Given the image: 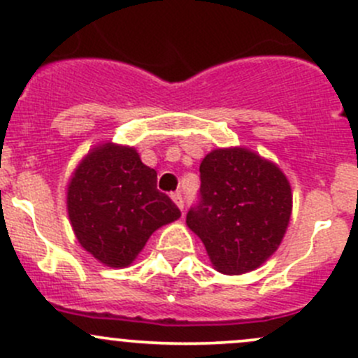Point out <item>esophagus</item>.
<instances>
[{"mask_svg": "<svg viewBox=\"0 0 358 358\" xmlns=\"http://www.w3.org/2000/svg\"><path fill=\"white\" fill-rule=\"evenodd\" d=\"M171 199H173V202H175V204L178 206L180 210H183V197H182V194H180V192H175V194H171Z\"/></svg>", "mask_w": 358, "mask_h": 358, "instance_id": "1", "label": "esophagus"}]
</instances>
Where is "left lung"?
<instances>
[{"mask_svg": "<svg viewBox=\"0 0 358 358\" xmlns=\"http://www.w3.org/2000/svg\"><path fill=\"white\" fill-rule=\"evenodd\" d=\"M201 199L187 224L214 269L243 274L276 252L292 216V187L280 168L252 150H210L202 159Z\"/></svg>", "mask_w": 358, "mask_h": 358, "instance_id": "1", "label": "left lung"}]
</instances>
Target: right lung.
I'll use <instances>...</instances> for the list:
<instances>
[{"label":"right lung","mask_w":358,"mask_h":358,"mask_svg":"<svg viewBox=\"0 0 358 358\" xmlns=\"http://www.w3.org/2000/svg\"><path fill=\"white\" fill-rule=\"evenodd\" d=\"M157 173L129 145H97L69 182L66 208L78 243L110 268H127L180 209L157 190Z\"/></svg>","instance_id":"1"}]
</instances>
